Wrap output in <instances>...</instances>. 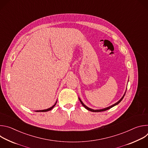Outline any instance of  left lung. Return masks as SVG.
<instances>
[{
	"label": "left lung",
	"instance_id": "left-lung-1",
	"mask_svg": "<svg viewBox=\"0 0 148 148\" xmlns=\"http://www.w3.org/2000/svg\"><path fill=\"white\" fill-rule=\"evenodd\" d=\"M125 93H126V92H125V94H124V95H123V97L117 102H116L115 103H114V104H113V105H112L111 106H110V107H107V108H103V109H101V110H92V109H91V108H88V107H87L86 105H84V103L82 102V101L80 99V98H79V101H80V102L81 103V104H82V106H84V108H86L87 110H88V111H92V112H102V111H107V110H109V109H110V108H112L113 107H114V106H115V105H118L122 100V99L123 98V97H124V96H125Z\"/></svg>",
	"mask_w": 148,
	"mask_h": 148
}]
</instances>
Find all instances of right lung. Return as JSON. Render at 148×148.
I'll use <instances>...</instances> for the list:
<instances>
[{"instance_id":"obj_1","label":"right lung","mask_w":148,"mask_h":148,"mask_svg":"<svg viewBox=\"0 0 148 148\" xmlns=\"http://www.w3.org/2000/svg\"><path fill=\"white\" fill-rule=\"evenodd\" d=\"M56 103H57V101H56V102L55 103V104L53 105V106H52L51 107H50V108H48V109H46V110H38V111H36V112H47V111H50V110H52V109L54 108V107L55 105H56Z\"/></svg>"}]
</instances>
